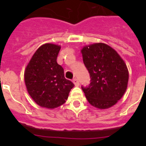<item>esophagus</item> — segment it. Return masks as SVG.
I'll list each match as a JSON object with an SVG mask.
<instances>
[{"label":"esophagus","mask_w":146,"mask_h":146,"mask_svg":"<svg viewBox=\"0 0 146 146\" xmlns=\"http://www.w3.org/2000/svg\"><path fill=\"white\" fill-rule=\"evenodd\" d=\"M73 82L74 83V85H75V86H79V85H80V83H79V81H78L77 79H73Z\"/></svg>","instance_id":"obj_1"}]
</instances>
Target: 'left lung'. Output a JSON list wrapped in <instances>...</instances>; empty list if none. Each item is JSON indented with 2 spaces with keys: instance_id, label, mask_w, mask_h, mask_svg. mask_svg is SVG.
<instances>
[{
  "instance_id": "8db88e82",
  "label": "left lung",
  "mask_w": 146,
  "mask_h": 146,
  "mask_svg": "<svg viewBox=\"0 0 146 146\" xmlns=\"http://www.w3.org/2000/svg\"><path fill=\"white\" fill-rule=\"evenodd\" d=\"M81 53L91 77L89 87H82L86 99L96 108H110L127 89L129 71L124 60L114 49L102 42L85 45Z\"/></svg>"
}]
</instances>
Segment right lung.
Returning <instances> with one entry per match:
<instances>
[{
  "instance_id": "1",
  "label": "right lung",
  "mask_w": 146,
  "mask_h": 146,
  "mask_svg": "<svg viewBox=\"0 0 146 146\" xmlns=\"http://www.w3.org/2000/svg\"><path fill=\"white\" fill-rule=\"evenodd\" d=\"M60 45L46 43L40 46L27 64L24 80L29 95L42 108L54 109L64 104L74 84L64 77L57 63Z\"/></svg>"
}]
</instances>
